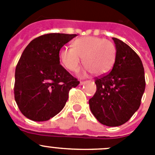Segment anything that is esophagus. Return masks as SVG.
Segmentation results:
<instances>
[{"label": "esophagus", "instance_id": "1", "mask_svg": "<svg viewBox=\"0 0 155 155\" xmlns=\"http://www.w3.org/2000/svg\"><path fill=\"white\" fill-rule=\"evenodd\" d=\"M86 81H80V85H83V84H84V83H85Z\"/></svg>", "mask_w": 155, "mask_h": 155}]
</instances>
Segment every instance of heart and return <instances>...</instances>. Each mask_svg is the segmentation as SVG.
Returning a JSON list of instances; mask_svg holds the SVG:
<instances>
[{"label": "heart", "instance_id": "b5f03b06", "mask_svg": "<svg viewBox=\"0 0 155 155\" xmlns=\"http://www.w3.org/2000/svg\"><path fill=\"white\" fill-rule=\"evenodd\" d=\"M87 72L96 76L109 73L116 59V48L111 41L97 36H85L77 39L73 47L66 46L61 52L63 64L71 71H77L81 63Z\"/></svg>", "mask_w": 155, "mask_h": 155}]
</instances>
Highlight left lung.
Returning <instances> with one entry per match:
<instances>
[{
    "mask_svg": "<svg viewBox=\"0 0 155 155\" xmlns=\"http://www.w3.org/2000/svg\"><path fill=\"white\" fill-rule=\"evenodd\" d=\"M116 59L110 73L95 79L97 90L89 99L90 109L99 123L118 127L127 123L139 109L145 90L144 69L136 52L113 38Z\"/></svg>",
    "mask_w": 155,
    "mask_h": 155,
    "instance_id": "left-lung-1",
    "label": "left lung"
}]
</instances>
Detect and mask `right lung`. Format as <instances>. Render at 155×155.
<instances>
[{
  "instance_id": "right-lung-1",
  "label": "right lung",
  "mask_w": 155,
  "mask_h": 155,
  "mask_svg": "<svg viewBox=\"0 0 155 155\" xmlns=\"http://www.w3.org/2000/svg\"><path fill=\"white\" fill-rule=\"evenodd\" d=\"M76 34L49 33L29 42L15 69V99L21 113L33 121L58 114L69 91L80 82L60 64V50Z\"/></svg>"
}]
</instances>
